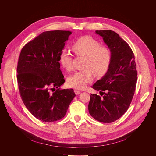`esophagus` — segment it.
I'll list each match as a JSON object with an SVG mask.
<instances>
[{
    "label": "esophagus",
    "mask_w": 156,
    "mask_h": 156,
    "mask_svg": "<svg viewBox=\"0 0 156 156\" xmlns=\"http://www.w3.org/2000/svg\"><path fill=\"white\" fill-rule=\"evenodd\" d=\"M74 92H75V94H76V95H79V94L81 92V91L79 90V89H74Z\"/></svg>",
    "instance_id": "34e87169"
}]
</instances>
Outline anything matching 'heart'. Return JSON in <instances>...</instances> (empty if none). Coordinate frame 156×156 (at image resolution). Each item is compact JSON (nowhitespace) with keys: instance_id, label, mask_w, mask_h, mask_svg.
Wrapping results in <instances>:
<instances>
[{"instance_id":"b5f03b06","label":"heart","mask_w":156,"mask_h":156,"mask_svg":"<svg viewBox=\"0 0 156 156\" xmlns=\"http://www.w3.org/2000/svg\"><path fill=\"white\" fill-rule=\"evenodd\" d=\"M72 50L76 55L85 56L84 68L86 69L77 71L68 78L69 87L82 89L92 82L93 72L95 76L101 77L108 71L111 64V51L108 47L100 45L94 38L87 35L79 38L73 43ZM59 61L67 71L73 69V55L68 49L61 51Z\"/></svg>"}]
</instances>
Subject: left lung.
Wrapping results in <instances>:
<instances>
[{
	"instance_id": "8db88e82",
	"label": "left lung",
	"mask_w": 156,
	"mask_h": 156,
	"mask_svg": "<svg viewBox=\"0 0 156 156\" xmlns=\"http://www.w3.org/2000/svg\"><path fill=\"white\" fill-rule=\"evenodd\" d=\"M111 51L110 67L92 88L101 96L90 95L89 114L101 122L111 123L127 111L133 97L137 73L133 53L119 35L111 30H96Z\"/></svg>"
}]
</instances>
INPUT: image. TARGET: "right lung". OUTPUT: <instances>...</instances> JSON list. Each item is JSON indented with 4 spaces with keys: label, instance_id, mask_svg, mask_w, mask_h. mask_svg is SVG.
<instances>
[{
    "label": "right lung",
    "instance_id": "obj_1",
    "mask_svg": "<svg viewBox=\"0 0 156 156\" xmlns=\"http://www.w3.org/2000/svg\"><path fill=\"white\" fill-rule=\"evenodd\" d=\"M71 34L59 30L44 32L25 45L19 56L17 78L23 102L43 122L64 117L76 96L73 89L59 88L65 82L59 56Z\"/></svg>",
    "mask_w": 156,
    "mask_h": 156
}]
</instances>
